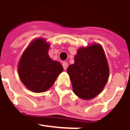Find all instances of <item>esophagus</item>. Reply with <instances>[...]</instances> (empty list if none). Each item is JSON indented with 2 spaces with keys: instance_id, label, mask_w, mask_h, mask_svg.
Masks as SVG:
<instances>
[{
  "instance_id": "esophagus-1",
  "label": "esophagus",
  "mask_w": 130,
  "mask_h": 130,
  "mask_svg": "<svg viewBox=\"0 0 130 130\" xmlns=\"http://www.w3.org/2000/svg\"><path fill=\"white\" fill-rule=\"evenodd\" d=\"M68 64L67 62H62V67H63V69L64 70H67L68 68Z\"/></svg>"
}]
</instances>
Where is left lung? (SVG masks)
Listing matches in <instances>:
<instances>
[{"label": "left lung", "mask_w": 130, "mask_h": 130, "mask_svg": "<svg viewBox=\"0 0 130 130\" xmlns=\"http://www.w3.org/2000/svg\"><path fill=\"white\" fill-rule=\"evenodd\" d=\"M67 72L74 93L84 100L99 95L107 83L109 68L105 53L100 44L79 48L75 62Z\"/></svg>", "instance_id": "8db88e82"}]
</instances>
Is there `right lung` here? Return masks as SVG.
<instances>
[{
	"mask_svg": "<svg viewBox=\"0 0 130 130\" xmlns=\"http://www.w3.org/2000/svg\"><path fill=\"white\" fill-rule=\"evenodd\" d=\"M50 44L44 39L30 43L21 57L18 71L21 82L31 91H46L55 83L63 68L48 55Z\"/></svg>",
	"mask_w": 130,
	"mask_h": 130,
	"instance_id": "add662e5",
	"label": "right lung"
}]
</instances>
